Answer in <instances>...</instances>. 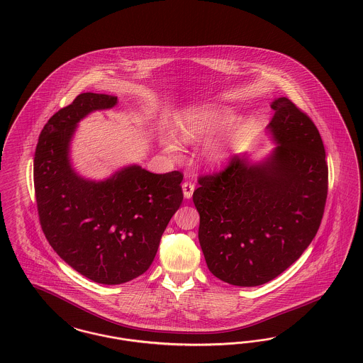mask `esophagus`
I'll return each mask as SVG.
<instances>
[{
  "label": "esophagus",
  "instance_id": "34e87169",
  "mask_svg": "<svg viewBox=\"0 0 363 363\" xmlns=\"http://www.w3.org/2000/svg\"><path fill=\"white\" fill-rule=\"evenodd\" d=\"M182 190H184V197L189 200V199H191V196H193V191H194V185L191 184V182H184L182 184Z\"/></svg>",
  "mask_w": 363,
  "mask_h": 363
}]
</instances>
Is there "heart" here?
<instances>
[{
  "mask_svg": "<svg viewBox=\"0 0 363 363\" xmlns=\"http://www.w3.org/2000/svg\"><path fill=\"white\" fill-rule=\"evenodd\" d=\"M229 119V111L217 106L189 107L175 116V133L179 139L177 140L172 134H164L162 137L163 147L169 154L178 155L181 150L179 140L184 143H194L211 137L221 130ZM236 137L238 128L232 127L224 135L209 140L202 150L203 160L212 164L226 161L233 152Z\"/></svg>",
  "mask_w": 363,
  "mask_h": 363,
  "instance_id": "obj_1",
  "label": "heart"
}]
</instances>
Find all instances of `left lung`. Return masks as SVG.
<instances>
[{"mask_svg":"<svg viewBox=\"0 0 363 363\" xmlns=\"http://www.w3.org/2000/svg\"><path fill=\"white\" fill-rule=\"evenodd\" d=\"M271 108L274 151L259 163L232 157L220 173L201 175L193 193L208 268L238 287L262 286L295 263L325 212L328 167L316 125L287 98Z\"/></svg>","mask_w":363,"mask_h":363,"instance_id":"obj_1","label":"left lung"}]
</instances>
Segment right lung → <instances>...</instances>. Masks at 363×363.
I'll use <instances>...</instances> for the list:
<instances>
[{"mask_svg": "<svg viewBox=\"0 0 363 363\" xmlns=\"http://www.w3.org/2000/svg\"><path fill=\"white\" fill-rule=\"evenodd\" d=\"M118 98L84 92L44 125L35 152L33 179L41 229L50 247L80 275L115 286L145 274L184 193V174H154L125 166L104 181L76 173L69 143L77 123Z\"/></svg>", "mask_w": 363, "mask_h": 363, "instance_id": "add662e5", "label": "right lung"}]
</instances>
